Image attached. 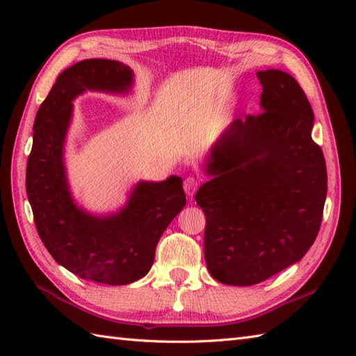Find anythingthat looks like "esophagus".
Segmentation results:
<instances>
[{"instance_id":"esophagus-1","label":"esophagus","mask_w":356,"mask_h":356,"mask_svg":"<svg viewBox=\"0 0 356 356\" xmlns=\"http://www.w3.org/2000/svg\"><path fill=\"white\" fill-rule=\"evenodd\" d=\"M200 185V180L195 179V177H186L185 182H184V190L186 193V195H190L193 197V194L197 191V188Z\"/></svg>"}]
</instances>
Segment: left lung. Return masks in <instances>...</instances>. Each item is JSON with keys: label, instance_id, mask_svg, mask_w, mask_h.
<instances>
[{"label": "left lung", "instance_id": "1", "mask_svg": "<svg viewBox=\"0 0 356 356\" xmlns=\"http://www.w3.org/2000/svg\"><path fill=\"white\" fill-rule=\"evenodd\" d=\"M261 111L237 118L214 147L195 200L207 217L205 261L217 282L252 286L303 259L318 236L327 171L303 88L259 72Z\"/></svg>", "mask_w": 356, "mask_h": 356}]
</instances>
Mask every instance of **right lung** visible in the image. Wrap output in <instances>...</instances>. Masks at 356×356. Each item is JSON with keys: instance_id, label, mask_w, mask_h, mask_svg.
I'll list each match as a JSON object with an SVG mask.
<instances>
[{"instance_id": "1", "label": "right lung", "mask_w": 356, "mask_h": 356, "mask_svg": "<svg viewBox=\"0 0 356 356\" xmlns=\"http://www.w3.org/2000/svg\"><path fill=\"white\" fill-rule=\"evenodd\" d=\"M131 79L125 64L110 59H86L59 74L36 113L26 172L36 231L50 255L74 275L111 286L148 274L159 238L186 203L177 176L140 182L120 213L104 218L84 213L70 197L63 145L72 101L86 90L125 92Z\"/></svg>"}]
</instances>
